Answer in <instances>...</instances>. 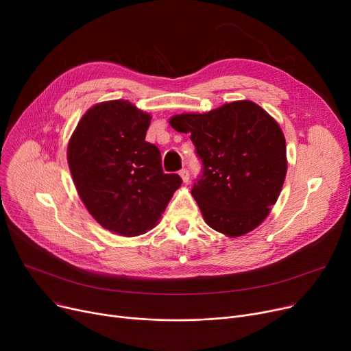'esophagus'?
<instances>
[{"mask_svg": "<svg viewBox=\"0 0 351 351\" xmlns=\"http://www.w3.org/2000/svg\"><path fill=\"white\" fill-rule=\"evenodd\" d=\"M179 175H180L182 180H183V182H185V183H186V182L189 180V171H188L186 168H183V169H180V171H179Z\"/></svg>", "mask_w": 351, "mask_h": 351, "instance_id": "esophagus-1", "label": "esophagus"}]
</instances>
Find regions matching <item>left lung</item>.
I'll return each mask as SVG.
<instances>
[{
	"label": "left lung",
	"mask_w": 351,
	"mask_h": 351,
	"mask_svg": "<svg viewBox=\"0 0 351 351\" xmlns=\"http://www.w3.org/2000/svg\"><path fill=\"white\" fill-rule=\"evenodd\" d=\"M191 134L202 173L192 196L206 223L230 237L259 226L278 200L287 171L280 126L250 101L225 104L206 114L169 121Z\"/></svg>",
	"instance_id": "obj_1"
}]
</instances>
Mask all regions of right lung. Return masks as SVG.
Wrapping results in <instances>:
<instances>
[{"instance_id": "obj_1", "label": "right lung", "mask_w": 351, "mask_h": 351, "mask_svg": "<svg viewBox=\"0 0 351 351\" xmlns=\"http://www.w3.org/2000/svg\"><path fill=\"white\" fill-rule=\"evenodd\" d=\"M147 115L128 101L92 106L68 145V165L88 212L105 229L138 236L152 229L182 179L165 173L158 146L145 141Z\"/></svg>"}]
</instances>
